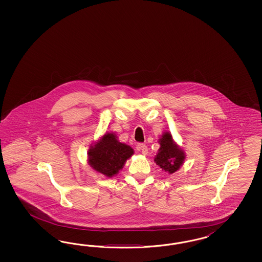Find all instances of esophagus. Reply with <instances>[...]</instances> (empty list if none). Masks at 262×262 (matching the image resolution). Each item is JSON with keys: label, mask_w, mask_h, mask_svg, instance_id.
I'll use <instances>...</instances> for the list:
<instances>
[{"label": "esophagus", "mask_w": 262, "mask_h": 262, "mask_svg": "<svg viewBox=\"0 0 262 262\" xmlns=\"http://www.w3.org/2000/svg\"><path fill=\"white\" fill-rule=\"evenodd\" d=\"M136 149H137V151H141L143 155H147L148 154V147L145 144H138Z\"/></svg>", "instance_id": "obj_1"}]
</instances>
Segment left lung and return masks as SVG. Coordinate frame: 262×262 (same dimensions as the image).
<instances>
[{
	"label": "left lung",
	"instance_id": "left-lung-1",
	"mask_svg": "<svg viewBox=\"0 0 262 262\" xmlns=\"http://www.w3.org/2000/svg\"><path fill=\"white\" fill-rule=\"evenodd\" d=\"M160 148L155 157V162L168 174H173L183 165L185 152L174 142L171 133L165 132L159 139Z\"/></svg>",
	"mask_w": 262,
	"mask_h": 262
}]
</instances>
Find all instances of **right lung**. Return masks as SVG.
<instances>
[{
    "instance_id": "add662e5",
    "label": "right lung",
    "mask_w": 262,
    "mask_h": 262,
    "mask_svg": "<svg viewBox=\"0 0 262 262\" xmlns=\"http://www.w3.org/2000/svg\"><path fill=\"white\" fill-rule=\"evenodd\" d=\"M134 154V149L125 143L119 142L115 134L105 133L90 146L88 152V164L96 172L112 178L119 173Z\"/></svg>"
}]
</instances>
